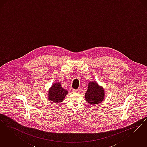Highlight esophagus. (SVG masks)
Instances as JSON below:
<instances>
[{
  "label": "esophagus",
  "mask_w": 147,
  "mask_h": 147,
  "mask_svg": "<svg viewBox=\"0 0 147 147\" xmlns=\"http://www.w3.org/2000/svg\"><path fill=\"white\" fill-rule=\"evenodd\" d=\"M72 91L74 92V93H78L80 92V90L79 89H77V90H73Z\"/></svg>",
  "instance_id": "obj_1"
}]
</instances>
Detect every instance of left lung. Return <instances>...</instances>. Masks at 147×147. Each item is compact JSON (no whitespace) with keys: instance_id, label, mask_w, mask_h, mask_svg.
Returning a JSON list of instances; mask_svg holds the SVG:
<instances>
[{"instance_id":"obj_1","label":"left lung","mask_w":147,"mask_h":147,"mask_svg":"<svg viewBox=\"0 0 147 147\" xmlns=\"http://www.w3.org/2000/svg\"><path fill=\"white\" fill-rule=\"evenodd\" d=\"M105 91L102 86L96 81H90L88 83V89L84 98L90 105H95L102 102L105 99Z\"/></svg>"}]
</instances>
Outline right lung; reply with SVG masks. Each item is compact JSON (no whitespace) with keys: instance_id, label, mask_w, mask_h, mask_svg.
Wrapping results in <instances>:
<instances>
[{"instance_id":"right-lung-1","label":"right lung","mask_w":147,"mask_h":147,"mask_svg":"<svg viewBox=\"0 0 147 147\" xmlns=\"http://www.w3.org/2000/svg\"><path fill=\"white\" fill-rule=\"evenodd\" d=\"M68 93L67 90L61 87V82H55L49 89L48 99L51 102L60 103L64 100Z\"/></svg>"}]
</instances>
